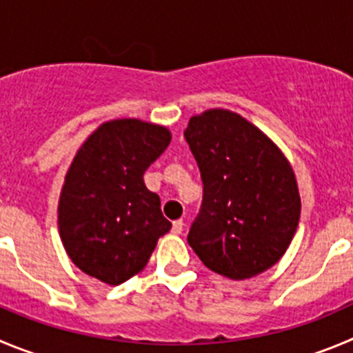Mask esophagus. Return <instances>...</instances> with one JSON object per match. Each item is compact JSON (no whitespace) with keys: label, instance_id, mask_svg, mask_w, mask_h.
Returning a JSON list of instances; mask_svg holds the SVG:
<instances>
[{"label":"esophagus","instance_id":"obj_1","mask_svg":"<svg viewBox=\"0 0 353 353\" xmlns=\"http://www.w3.org/2000/svg\"><path fill=\"white\" fill-rule=\"evenodd\" d=\"M183 228H184L183 219H177V221H174V223H172V232H174V233H177V235H179V233L183 232Z\"/></svg>","mask_w":353,"mask_h":353}]
</instances>
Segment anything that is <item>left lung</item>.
<instances>
[{
  "instance_id": "obj_1",
  "label": "left lung",
  "mask_w": 353,
  "mask_h": 353,
  "mask_svg": "<svg viewBox=\"0 0 353 353\" xmlns=\"http://www.w3.org/2000/svg\"><path fill=\"white\" fill-rule=\"evenodd\" d=\"M184 137L203 183L188 243L207 268L232 281L272 268L291 245L301 214L285 154L256 125L221 108L190 118Z\"/></svg>"
}]
</instances>
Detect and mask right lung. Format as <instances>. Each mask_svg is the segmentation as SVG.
<instances>
[{"instance_id":"1","label":"right lung","mask_w":353,"mask_h":353,"mask_svg":"<svg viewBox=\"0 0 353 353\" xmlns=\"http://www.w3.org/2000/svg\"><path fill=\"white\" fill-rule=\"evenodd\" d=\"M163 125L118 118L99 125L65 172L57 207L62 245L78 268L110 285L141 273L172 225L144 172L170 144Z\"/></svg>"}]
</instances>
